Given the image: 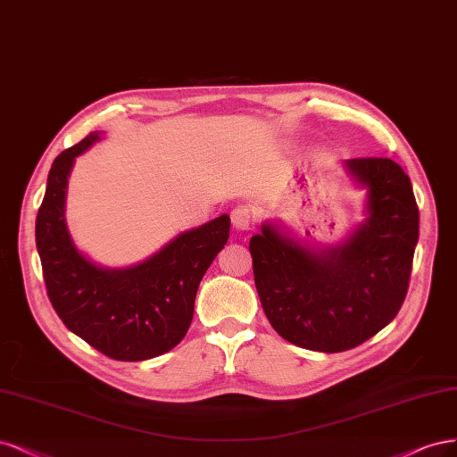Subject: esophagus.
I'll return each instance as SVG.
<instances>
[{"label":"esophagus","mask_w":457,"mask_h":457,"mask_svg":"<svg viewBox=\"0 0 457 457\" xmlns=\"http://www.w3.org/2000/svg\"><path fill=\"white\" fill-rule=\"evenodd\" d=\"M231 224L235 229H239V231L250 229L254 224L253 211H250L248 207H235L231 211Z\"/></svg>","instance_id":"1"}]
</instances>
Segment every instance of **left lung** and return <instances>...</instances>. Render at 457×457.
I'll return each mask as SVG.
<instances>
[{
  "instance_id": "1",
  "label": "left lung",
  "mask_w": 457,
  "mask_h": 457,
  "mask_svg": "<svg viewBox=\"0 0 457 457\" xmlns=\"http://www.w3.org/2000/svg\"><path fill=\"white\" fill-rule=\"evenodd\" d=\"M366 189L364 220L349 237L312 248L277 222L250 239L254 283L271 327L287 342L322 353L361 345L399 313L420 237L408 174L387 157L347 159Z\"/></svg>"
}]
</instances>
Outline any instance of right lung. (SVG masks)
I'll return each mask as SVG.
<instances>
[{
	"instance_id": "add662e5",
	"label": "right lung",
	"mask_w": 457,
	"mask_h": 457,
	"mask_svg": "<svg viewBox=\"0 0 457 457\" xmlns=\"http://www.w3.org/2000/svg\"><path fill=\"white\" fill-rule=\"evenodd\" d=\"M100 138L95 130L53 161L36 245L49 300L68 330L110 359L137 362L182 342L201 278L229 239V216L176 235L137 266H98L71 239L66 191L76 157Z\"/></svg>"
}]
</instances>
